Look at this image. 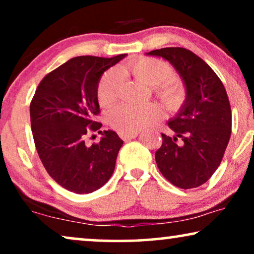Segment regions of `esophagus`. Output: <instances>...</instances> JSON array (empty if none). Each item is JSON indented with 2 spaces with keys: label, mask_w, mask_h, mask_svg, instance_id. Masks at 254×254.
I'll return each mask as SVG.
<instances>
[{
  "label": "esophagus",
  "mask_w": 254,
  "mask_h": 254,
  "mask_svg": "<svg viewBox=\"0 0 254 254\" xmlns=\"http://www.w3.org/2000/svg\"><path fill=\"white\" fill-rule=\"evenodd\" d=\"M138 133H119V136L123 138L124 141H128L130 140V138H135L137 137Z\"/></svg>",
  "instance_id": "obj_1"
}]
</instances>
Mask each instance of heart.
Instances as JSON below:
<instances>
[{
	"instance_id": "b5f03b06",
	"label": "heart",
	"mask_w": 254,
	"mask_h": 254,
	"mask_svg": "<svg viewBox=\"0 0 254 254\" xmlns=\"http://www.w3.org/2000/svg\"><path fill=\"white\" fill-rule=\"evenodd\" d=\"M128 70L138 81L154 86L158 98L169 110H178L186 98L185 88L175 78H169L171 68L158 59L140 58L128 64ZM123 83L119 69H110L102 76L97 88V97L102 106H110L116 102ZM162 118L161 107L156 104L117 106L109 113L110 126L120 133H137Z\"/></svg>"
}]
</instances>
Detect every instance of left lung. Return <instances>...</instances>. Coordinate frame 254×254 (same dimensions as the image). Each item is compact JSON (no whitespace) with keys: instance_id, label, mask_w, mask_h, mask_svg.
Here are the masks:
<instances>
[{"instance_id":"1","label":"left lung","mask_w":254,"mask_h":254,"mask_svg":"<svg viewBox=\"0 0 254 254\" xmlns=\"http://www.w3.org/2000/svg\"><path fill=\"white\" fill-rule=\"evenodd\" d=\"M145 55L170 62L186 91L185 102L168 121L175 135L162 134L156 163L173 185L194 189L214 175L230 140L231 109L227 91L213 69L186 48L166 47Z\"/></svg>"}]
</instances>
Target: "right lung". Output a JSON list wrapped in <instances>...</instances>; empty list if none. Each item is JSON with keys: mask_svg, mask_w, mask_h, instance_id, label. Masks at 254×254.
Listing matches in <instances>:
<instances>
[{"mask_svg": "<svg viewBox=\"0 0 254 254\" xmlns=\"http://www.w3.org/2000/svg\"><path fill=\"white\" fill-rule=\"evenodd\" d=\"M127 54L113 58L76 57L47 74L30 105L38 155L52 178L77 194L95 192L112 177L124 141L114 130H99L97 88L104 72ZM103 135L85 144L89 131Z\"/></svg>", "mask_w": 254, "mask_h": 254, "instance_id": "1", "label": "right lung"}]
</instances>
